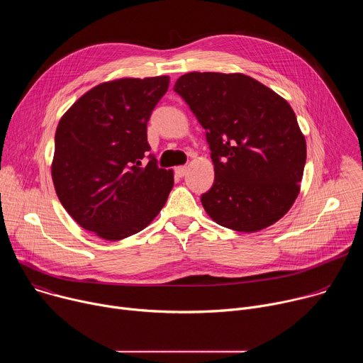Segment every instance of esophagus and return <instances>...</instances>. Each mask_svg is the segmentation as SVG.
<instances>
[{"label": "esophagus", "mask_w": 363, "mask_h": 363, "mask_svg": "<svg viewBox=\"0 0 363 363\" xmlns=\"http://www.w3.org/2000/svg\"><path fill=\"white\" fill-rule=\"evenodd\" d=\"M186 172H188V168L186 167H178L177 169H175V174L178 175V177H185L186 175Z\"/></svg>", "instance_id": "34e87169"}]
</instances>
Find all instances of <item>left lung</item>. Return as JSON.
I'll return each mask as SVG.
<instances>
[{
  "label": "left lung",
  "instance_id": "left-lung-1",
  "mask_svg": "<svg viewBox=\"0 0 363 363\" xmlns=\"http://www.w3.org/2000/svg\"><path fill=\"white\" fill-rule=\"evenodd\" d=\"M174 90L205 129L214 184L201 202L217 224L254 233L293 205L306 140L289 103L245 74L186 73Z\"/></svg>",
  "mask_w": 363,
  "mask_h": 363
}]
</instances>
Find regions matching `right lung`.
Here are the masks:
<instances>
[{
    "label": "right lung",
    "mask_w": 363,
    "mask_h": 363,
    "mask_svg": "<svg viewBox=\"0 0 363 363\" xmlns=\"http://www.w3.org/2000/svg\"><path fill=\"white\" fill-rule=\"evenodd\" d=\"M168 76L101 83L60 119L51 167L62 205L96 235L116 241L142 231L160 214L172 171L149 153L146 128L167 93Z\"/></svg>",
    "instance_id": "obj_1"
}]
</instances>
